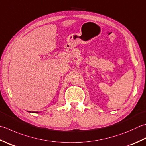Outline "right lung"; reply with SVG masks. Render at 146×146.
I'll use <instances>...</instances> for the list:
<instances>
[{
  "label": "right lung",
  "instance_id": "add662e5",
  "mask_svg": "<svg viewBox=\"0 0 146 146\" xmlns=\"http://www.w3.org/2000/svg\"><path fill=\"white\" fill-rule=\"evenodd\" d=\"M32 113H34V112H33V111H32ZM35 113H38V112H35Z\"/></svg>",
  "mask_w": 146,
  "mask_h": 146
}]
</instances>
